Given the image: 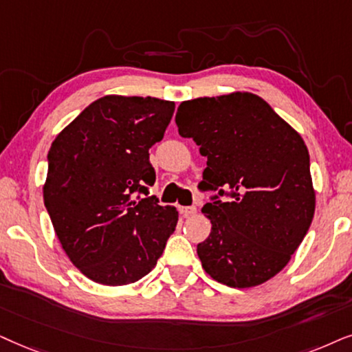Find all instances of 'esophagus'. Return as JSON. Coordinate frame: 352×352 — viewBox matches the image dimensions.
Segmentation results:
<instances>
[{
  "instance_id": "esophagus-1",
  "label": "esophagus",
  "mask_w": 352,
  "mask_h": 352,
  "mask_svg": "<svg viewBox=\"0 0 352 352\" xmlns=\"http://www.w3.org/2000/svg\"><path fill=\"white\" fill-rule=\"evenodd\" d=\"M180 212L184 214L185 217H188V215H195L196 214V206H182Z\"/></svg>"
}]
</instances>
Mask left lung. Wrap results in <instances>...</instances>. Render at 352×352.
Masks as SVG:
<instances>
[{
  "instance_id": "obj_1",
  "label": "left lung",
  "mask_w": 352,
  "mask_h": 352,
  "mask_svg": "<svg viewBox=\"0 0 352 352\" xmlns=\"http://www.w3.org/2000/svg\"><path fill=\"white\" fill-rule=\"evenodd\" d=\"M175 122L208 157L201 190L217 193L203 208L212 223L198 245L204 270L232 288L267 282L292 259L316 210L301 135L262 98L241 91L184 101Z\"/></svg>"
}]
</instances>
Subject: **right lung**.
Here are the masks:
<instances>
[{
    "instance_id": "add662e5",
    "label": "right lung",
    "mask_w": 352,
    "mask_h": 352,
    "mask_svg": "<svg viewBox=\"0 0 352 352\" xmlns=\"http://www.w3.org/2000/svg\"><path fill=\"white\" fill-rule=\"evenodd\" d=\"M173 111V101L151 96H102L51 144L46 210L65 254L93 282H138L175 230L177 209L149 196L156 182L149 148Z\"/></svg>"
}]
</instances>
